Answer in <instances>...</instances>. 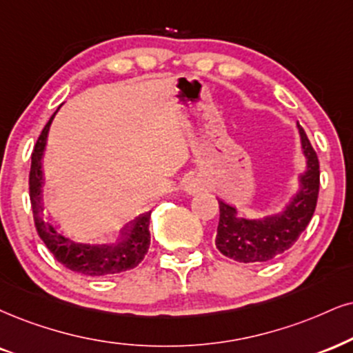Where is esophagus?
Masks as SVG:
<instances>
[{
	"label": "esophagus",
	"mask_w": 353,
	"mask_h": 353,
	"mask_svg": "<svg viewBox=\"0 0 353 353\" xmlns=\"http://www.w3.org/2000/svg\"><path fill=\"white\" fill-rule=\"evenodd\" d=\"M185 190L188 191V193H196V191L199 190V185L196 183V181H188V183H186V186H185Z\"/></svg>",
	"instance_id": "1"
}]
</instances>
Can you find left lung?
Here are the masks:
<instances>
[{
  "instance_id": "obj_1",
  "label": "left lung",
  "mask_w": 353,
  "mask_h": 353,
  "mask_svg": "<svg viewBox=\"0 0 353 353\" xmlns=\"http://www.w3.org/2000/svg\"><path fill=\"white\" fill-rule=\"evenodd\" d=\"M298 129L307 160L306 172L301 175V190L281 214L263 221L239 217L236 208L219 201L216 247L223 255L242 263L268 262L288 250L310 224L319 196V160L304 129L301 125Z\"/></svg>"
}]
</instances>
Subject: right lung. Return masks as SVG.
Here are the masks:
<instances>
[{
  "label": "right lung",
  "instance_id": "1",
  "mask_svg": "<svg viewBox=\"0 0 353 353\" xmlns=\"http://www.w3.org/2000/svg\"><path fill=\"white\" fill-rule=\"evenodd\" d=\"M55 112L52 114L49 123L42 129L36 145H34L32 157H30V173H29V196L32 206L34 224L36 230L46 247L52 252V255L59 260L63 267L72 272L81 273L88 276H106L114 273L125 272V270L136 268L145 256L150 245V211L143 212L132 223L128 224L121 232L119 241L114 245H86L68 241L62 234L55 232L49 223L43 221V208L41 203L42 188V155L46 149L47 134L54 119Z\"/></svg>",
  "mask_w": 353,
  "mask_h": 353
}]
</instances>
